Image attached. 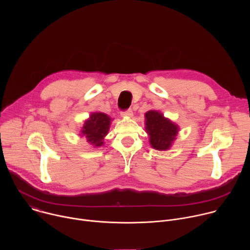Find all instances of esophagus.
Instances as JSON below:
<instances>
[{
	"instance_id": "34e87169",
	"label": "esophagus",
	"mask_w": 250,
	"mask_h": 250,
	"mask_svg": "<svg viewBox=\"0 0 250 250\" xmlns=\"http://www.w3.org/2000/svg\"><path fill=\"white\" fill-rule=\"evenodd\" d=\"M121 116H122L123 118H131V117L133 116V113H132L131 110H127V111H125V112H122Z\"/></svg>"
}]
</instances>
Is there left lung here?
<instances>
[{
	"label": "left lung",
	"instance_id": "obj_1",
	"mask_svg": "<svg viewBox=\"0 0 250 250\" xmlns=\"http://www.w3.org/2000/svg\"><path fill=\"white\" fill-rule=\"evenodd\" d=\"M145 118L146 131L149 136L151 147L159 151L170 149L180 130L179 125L156 110L146 112Z\"/></svg>",
	"mask_w": 250,
	"mask_h": 250
}]
</instances>
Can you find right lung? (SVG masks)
<instances>
[{
  "mask_svg": "<svg viewBox=\"0 0 250 250\" xmlns=\"http://www.w3.org/2000/svg\"><path fill=\"white\" fill-rule=\"evenodd\" d=\"M113 119L104 113L94 112L84 121L79 135L85 136L87 142L94 148L104 146V138L108 134Z\"/></svg>",
  "mask_w": 250,
  "mask_h": 250,
  "instance_id": "1",
  "label": "right lung"
}]
</instances>
